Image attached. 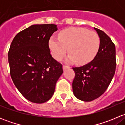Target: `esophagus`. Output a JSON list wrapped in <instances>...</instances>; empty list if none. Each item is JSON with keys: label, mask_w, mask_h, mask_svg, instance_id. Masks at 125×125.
Instances as JSON below:
<instances>
[{"label": "esophagus", "mask_w": 125, "mask_h": 125, "mask_svg": "<svg viewBox=\"0 0 125 125\" xmlns=\"http://www.w3.org/2000/svg\"><path fill=\"white\" fill-rule=\"evenodd\" d=\"M69 68H70V67H69V66H65V65H64V66H63V69H64V70H66V69H69Z\"/></svg>", "instance_id": "34e87169"}]
</instances>
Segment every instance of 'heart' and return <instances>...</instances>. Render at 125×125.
<instances>
[{"mask_svg":"<svg viewBox=\"0 0 125 125\" xmlns=\"http://www.w3.org/2000/svg\"><path fill=\"white\" fill-rule=\"evenodd\" d=\"M100 46V37L94 31L83 27H70L62 31L59 39L51 36L49 47L52 57L63 59L68 51V61L78 65L89 63L95 57Z\"/></svg>","mask_w":125,"mask_h":125,"instance_id":"b5f03b06","label":"heart"}]
</instances>
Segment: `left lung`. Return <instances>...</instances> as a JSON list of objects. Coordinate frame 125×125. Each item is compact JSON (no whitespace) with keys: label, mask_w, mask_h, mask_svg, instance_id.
I'll return each instance as SVG.
<instances>
[{"label":"left lung","mask_w":125,"mask_h":125,"mask_svg":"<svg viewBox=\"0 0 125 125\" xmlns=\"http://www.w3.org/2000/svg\"><path fill=\"white\" fill-rule=\"evenodd\" d=\"M94 29L100 40L96 56L89 63L73 68L75 72L73 91L76 98L84 101H93L105 92L114 76L116 66L114 43L101 30Z\"/></svg>","instance_id":"obj_1"}]
</instances>
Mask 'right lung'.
Instances as JSON below:
<instances>
[{
  "mask_svg": "<svg viewBox=\"0 0 125 125\" xmlns=\"http://www.w3.org/2000/svg\"><path fill=\"white\" fill-rule=\"evenodd\" d=\"M55 24H36L19 32L8 52L10 73L23 96L35 103L50 100L57 81L63 73L62 65L51 56V36Z\"/></svg>",
  "mask_w": 125,
  "mask_h": 125,
  "instance_id": "1",
  "label": "right lung"
}]
</instances>
